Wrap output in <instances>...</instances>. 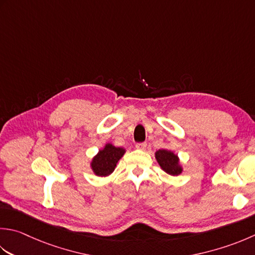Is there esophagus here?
I'll use <instances>...</instances> for the list:
<instances>
[{
	"instance_id": "34e87169",
	"label": "esophagus",
	"mask_w": 255,
	"mask_h": 255,
	"mask_svg": "<svg viewBox=\"0 0 255 255\" xmlns=\"http://www.w3.org/2000/svg\"><path fill=\"white\" fill-rule=\"evenodd\" d=\"M136 148L138 149V150H146V149H147V143L146 142L137 143L136 144Z\"/></svg>"
}]
</instances>
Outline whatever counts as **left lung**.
I'll list each match as a JSON object with an SVG mask.
<instances>
[{
	"label": "left lung",
	"instance_id": "obj_1",
	"mask_svg": "<svg viewBox=\"0 0 255 255\" xmlns=\"http://www.w3.org/2000/svg\"><path fill=\"white\" fill-rule=\"evenodd\" d=\"M154 157L164 172L170 176H179L182 173L183 168L177 153L168 149H159L154 152Z\"/></svg>",
	"mask_w": 255,
	"mask_h": 255
}]
</instances>
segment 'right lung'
I'll return each instance as SVG.
<instances>
[{"instance_id":"1","label":"right lung","mask_w":255,"mask_h":255,"mask_svg":"<svg viewBox=\"0 0 255 255\" xmlns=\"http://www.w3.org/2000/svg\"><path fill=\"white\" fill-rule=\"evenodd\" d=\"M126 152L123 147H116L107 142L104 148L99 149L91 161V169L97 177H108L112 174L117 166V162Z\"/></svg>"}]
</instances>
